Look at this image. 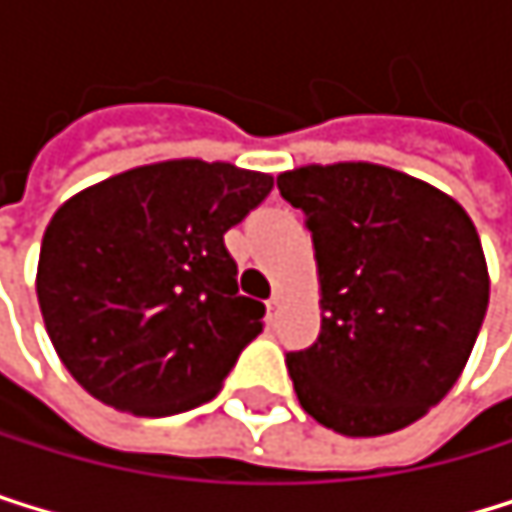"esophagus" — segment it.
Instances as JSON below:
<instances>
[{
    "mask_svg": "<svg viewBox=\"0 0 512 512\" xmlns=\"http://www.w3.org/2000/svg\"><path fill=\"white\" fill-rule=\"evenodd\" d=\"M279 304H282V294H279V291H273V298L267 301V310H270V313H279Z\"/></svg>",
    "mask_w": 512,
    "mask_h": 512,
    "instance_id": "1",
    "label": "esophagus"
}]
</instances>
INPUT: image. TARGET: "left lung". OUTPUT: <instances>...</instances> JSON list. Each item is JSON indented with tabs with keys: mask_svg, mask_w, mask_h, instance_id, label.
Masks as SVG:
<instances>
[{
	"mask_svg": "<svg viewBox=\"0 0 512 512\" xmlns=\"http://www.w3.org/2000/svg\"><path fill=\"white\" fill-rule=\"evenodd\" d=\"M304 211L322 328L285 365L301 408L344 436H384L455 387L488 310V267L470 214L448 193L371 162L282 171Z\"/></svg>",
	"mask_w": 512,
	"mask_h": 512,
	"instance_id": "obj_1",
	"label": "left lung"
}]
</instances>
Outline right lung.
<instances>
[{"mask_svg": "<svg viewBox=\"0 0 512 512\" xmlns=\"http://www.w3.org/2000/svg\"><path fill=\"white\" fill-rule=\"evenodd\" d=\"M270 190L261 171L168 159L113 174L54 211L39 310L94 399L165 418L218 396L264 328V304L239 294L224 233Z\"/></svg>", "mask_w": 512, "mask_h": 512, "instance_id": "1", "label": "right lung"}]
</instances>
